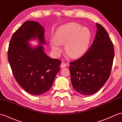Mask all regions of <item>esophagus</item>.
<instances>
[{
    "label": "esophagus",
    "mask_w": 122,
    "mask_h": 122,
    "mask_svg": "<svg viewBox=\"0 0 122 122\" xmlns=\"http://www.w3.org/2000/svg\"><path fill=\"white\" fill-rule=\"evenodd\" d=\"M68 65V63H64V62H62V63L61 64V65H60V66L62 68H65V67H66Z\"/></svg>",
    "instance_id": "esophagus-1"
}]
</instances>
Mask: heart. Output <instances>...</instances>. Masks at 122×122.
Segmentation results:
<instances>
[{"mask_svg":"<svg viewBox=\"0 0 122 122\" xmlns=\"http://www.w3.org/2000/svg\"><path fill=\"white\" fill-rule=\"evenodd\" d=\"M91 39L89 29L76 23L63 25L57 30L54 39L50 41L53 53L58 56L62 51L61 45H65L66 53L73 59L79 58L86 53Z\"/></svg>","mask_w":122,"mask_h":122,"instance_id":"1","label":"heart"}]
</instances>
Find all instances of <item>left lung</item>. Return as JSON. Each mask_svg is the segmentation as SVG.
<instances>
[{
    "instance_id": "left-lung-1",
    "label": "left lung",
    "mask_w": 122,
    "mask_h": 122,
    "mask_svg": "<svg viewBox=\"0 0 122 122\" xmlns=\"http://www.w3.org/2000/svg\"><path fill=\"white\" fill-rule=\"evenodd\" d=\"M96 25L97 32L91 46L70 66L73 88L85 95L97 92L107 81L114 57L113 44L107 31L101 25Z\"/></svg>"
}]
</instances>
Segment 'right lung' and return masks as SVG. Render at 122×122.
I'll use <instances>...</instances> for the list:
<instances>
[{"mask_svg": "<svg viewBox=\"0 0 122 122\" xmlns=\"http://www.w3.org/2000/svg\"><path fill=\"white\" fill-rule=\"evenodd\" d=\"M38 40L39 44L32 47L29 41ZM45 30L34 21L24 22L12 35L8 59L18 83L31 94L38 95L47 92L60 71L61 62L51 59L45 52Z\"/></svg>", "mask_w": 122, "mask_h": 122, "instance_id": "add662e5", "label": "right lung"}]
</instances>
